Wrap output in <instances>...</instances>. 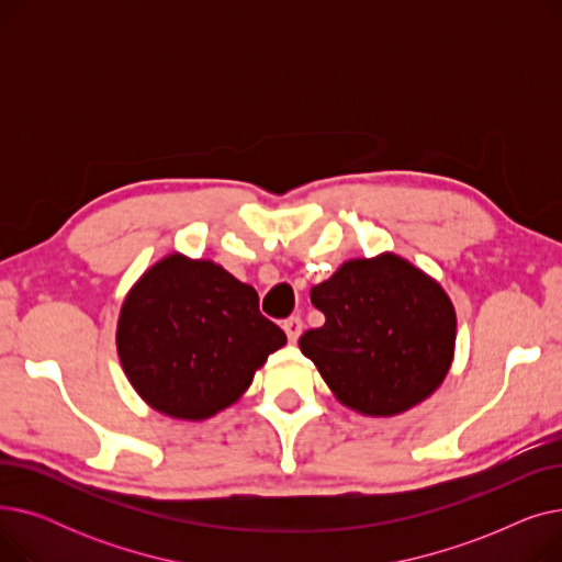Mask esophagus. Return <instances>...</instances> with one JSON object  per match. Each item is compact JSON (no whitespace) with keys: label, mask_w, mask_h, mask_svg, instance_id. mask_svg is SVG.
Listing matches in <instances>:
<instances>
[{"label":"esophagus","mask_w":562,"mask_h":562,"mask_svg":"<svg viewBox=\"0 0 562 562\" xmlns=\"http://www.w3.org/2000/svg\"><path fill=\"white\" fill-rule=\"evenodd\" d=\"M282 328H284V333H286V339H289L291 344H296L299 337H301V333H303V321H301V316H291V318L284 321Z\"/></svg>","instance_id":"34e87169"}]
</instances>
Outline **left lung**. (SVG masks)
<instances>
[{"label":"left lung","mask_w":562,"mask_h":562,"mask_svg":"<svg viewBox=\"0 0 562 562\" xmlns=\"http://www.w3.org/2000/svg\"><path fill=\"white\" fill-rule=\"evenodd\" d=\"M310 296L326 323L299 346L348 409L396 417L445 382L456 352V307L419 266L394 252L348 259Z\"/></svg>","instance_id":"8db88e82"}]
</instances>
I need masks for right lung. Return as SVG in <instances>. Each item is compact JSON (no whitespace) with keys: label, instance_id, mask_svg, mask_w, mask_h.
Instances as JSON below:
<instances>
[{"label":"right lung","instance_id":"obj_1","mask_svg":"<svg viewBox=\"0 0 562 562\" xmlns=\"http://www.w3.org/2000/svg\"><path fill=\"white\" fill-rule=\"evenodd\" d=\"M284 344L250 284L182 252L161 257L134 282L115 328L134 392L180 422H204L239 401Z\"/></svg>","mask_w":562,"mask_h":562}]
</instances>
